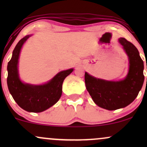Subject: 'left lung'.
<instances>
[{
    "instance_id": "left-lung-1",
    "label": "left lung",
    "mask_w": 147,
    "mask_h": 147,
    "mask_svg": "<svg viewBox=\"0 0 147 147\" xmlns=\"http://www.w3.org/2000/svg\"><path fill=\"white\" fill-rule=\"evenodd\" d=\"M119 41L129 60V73L124 80L109 82L95 78L85 72L86 86L94 102L99 107L109 111L126 107L133 102L144 80V62L138 49L126 38H120Z\"/></svg>"
}]
</instances>
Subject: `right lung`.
<instances>
[{"instance_id":"right-lung-1","label":"right lung","mask_w":147,"mask_h":147,"mask_svg":"<svg viewBox=\"0 0 147 147\" xmlns=\"http://www.w3.org/2000/svg\"><path fill=\"white\" fill-rule=\"evenodd\" d=\"M30 36L21 38L15 47L11 60L8 62L7 83L13 99L20 107L28 112L40 113L55 104L62 94V84L73 69L59 72L48 83L33 86L22 83L18 74V61L23 43Z\"/></svg>"}]
</instances>
